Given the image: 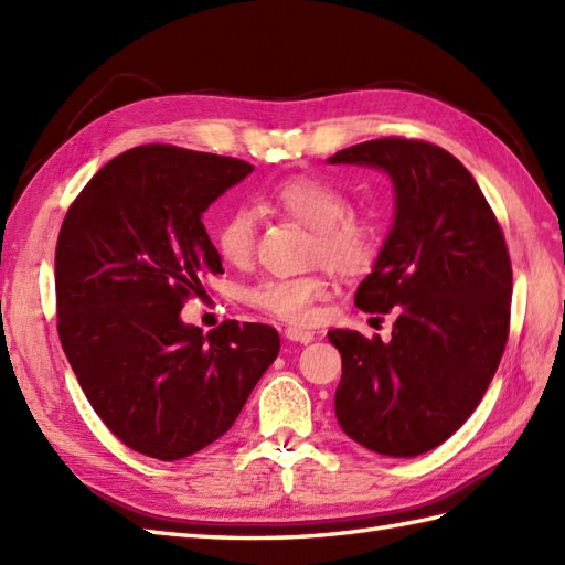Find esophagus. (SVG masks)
<instances>
[{
    "label": "esophagus",
    "mask_w": 565,
    "mask_h": 565,
    "mask_svg": "<svg viewBox=\"0 0 565 565\" xmlns=\"http://www.w3.org/2000/svg\"><path fill=\"white\" fill-rule=\"evenodd\" d=\"M284 338L291 340V342H301V344H308L316 340V334L310 330H303V328H286L284 330Z\"/></svg>",
    "instance_id": "1"
}]
</instances>
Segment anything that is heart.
Returning <instances> with one entry per match:
<instances>
[{
    "label": "heart",
    "instance_id": "b5f03b06",
    "mask_svg": "<svg viewBox=\"0 0 565 565\" xmlns=\"http://www.w3.org/2000/svg\"><path fill=\"white\" fill-rule=\"evenodd\" d=\"M269 203L316 233L313 257L338 274H362L376 259L379 227L352 213L350 196L316 177H289L269 191ZM223 262L243 267L255 255L257 223L247 209H233L215 227ZM328 286L320 276H269L243 289V301L262 313L306 322Z\"/></svg>",
    "mask_w": 565,
    "mask_h": 565
}]
</instances>
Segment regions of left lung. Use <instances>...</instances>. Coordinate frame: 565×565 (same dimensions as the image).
<instances>
[{
    "mask_svg": "<svg viewBox=\"0 0 565 565\" xmlns=\"http://www.w3.org/2000/svg\"><path fill=\"white\" fill-rule=\"evenodd\" d=\"M393 182V223L354 303L395 308L391 340L330 330L342 354L334 415L369 451L413 459L481 403L510 330L512 267L500 225L466 167L431 142L381 138L328 158Z\"/></svg>",
    "mask_w": 565,
    "mask_h": 565,
    "instance_id": "1",
    "label": "left lung"
}]
</instances>
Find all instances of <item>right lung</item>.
I'll list each match as a JSON object with an SVG mask.
<instances>
[{"mask_svg":"<svg viewBox=\"0 0 565 565\" xmlns=\"http://www.w3.org/2000/svg\"><path fill=\"white\" fill-rule=\"evenodd\" d=\"M255 167L174 146L106 162L72 203L55 249L57 334L79 386L126 447L177 461L233 427L279 354V332L182 320L223 271L203 213Z\"/></svg>","mask_w":565,"mask_h":565,"instance_id":"add662e5","label":"right lung"}]
</instances>
